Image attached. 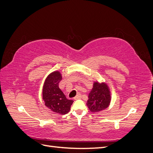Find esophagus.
I'll list each match as a JSON object with an SVG mask.
<instances>
[{
    "label": "esophagus",
    "instance_id": "34e87169",
    "mask_svg": "<svg viewBox=\"0 0 153 153\" xmlns=\"http://www.w3.org/2000/svg\"><path fill=\"white\" fill-rule=\"evenodd\" d=\"M81 98V94H78L75 98H74V100H78V99H80Z\"/></svg>",
    "mask_w": 153,
    "mask_h": 153
}]
</instances>
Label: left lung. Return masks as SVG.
<instances>
[{
    "label": "left lung",
    "instance_id": "8db88e82",
    "mask_svg": "<svg viewBox=\"0 0 153 153\" xmlns=\"http://www.w3.org/2000/svg\"><path fill=\"white\" fill-rule=\"evenodd\" d=\"M87 105L92 112H98L106 109L111 101L110 91L106 83L94 82L93 87L88 96Z\"/></svg>",
    "mask_w": 153,
    "mask_h": 153
}]
</instances>
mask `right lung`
<instances>
[{
	"label": "right lung",
	"instance_id": "obj_1",
	"mask_svg": "<svg viewBox=\"0 0 153 153\" xmlns=\"http://www.w3.org/2000/svg\"><path fill=\"white\" fill-rule=\"evenodd\" d=\"M62 75L58 71L51 73L47 77L43 87V100L45 105L53 112L61 115L66 114L70 110L73 101L66 98L59 89V84Z\"/></svg>",
	"mask_w": 153,
	"mask_h": 153
}]
</instances>
